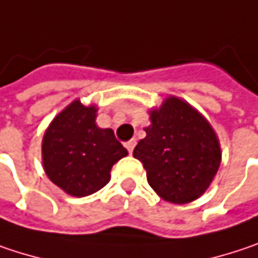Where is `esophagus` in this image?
<instances>
[{
    "label": "esophagus",
    "mask_w": 258,
    "mask_h": 258,
    "mask_svg": "<svg viewBox=\"0 0 258 258\" xmlns=\"http://www.w3.org/2000/svg\"><path fill=\"white\" fill-rule=\"evenodd\" d=\"M136 143H137V142H136V139H131V140H128V142L125 143V148H127V151H128L130 153L134 151V148H136Z\"/></svg>",
    "instance_id": "esophagus-1"
}]
</instances>
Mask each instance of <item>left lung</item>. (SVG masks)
<instances>
[{"mask_svg": "<svg viewBox=\"0 0 258 258\" xmlns=\"http://www.w3.org/2000/svg\"><path fill=\"white\" fill-rule=\"evenodd\" d=\"M146 137L134 148L148 183L165 201L187 204L199 198L220 167L219 139L192 106L170 97L151 112Z\"/></svg>", "mask_w": 258, "mask_h": 258, "instance_id": "8db88e82", "label": "left lung"}]
</instances>
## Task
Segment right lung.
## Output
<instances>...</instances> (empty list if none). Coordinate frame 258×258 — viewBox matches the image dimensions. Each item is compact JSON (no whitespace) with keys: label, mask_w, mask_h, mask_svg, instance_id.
<instances>
[{"label":"right lung","mask_w":258,"mask_h":258,"mask_svg":"<svg viewBox=\"0 0 258 258\" xmlns=\"http://www.w3.org/2000/svg\"><path fill=\"white\" fill-rule=\"evenodd\" d=\"M94 106L80 100L53 119L42 139V162L48 178L72 197H87L107 184L110 168L127 149L110 128L96 125Z\"/></svg>","instance_id":"1"}]
</instances>
